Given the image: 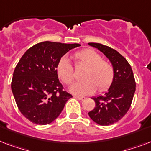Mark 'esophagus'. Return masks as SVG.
<instances>
[{
	"mask_svg": "<svg viewBox=\"0 0 151 151\" xmlns=\"http://www.w3.org/2000/svg\"><path fill=\"white\" fill-rule=\"evenodd\" d=\"M74 98H77V99H80V100H84V99H85V97L80 96H74Z\"/></svg>",
	"mask_w": 151,
	"mask_h": 151,
	"instance_id": "esophagus-1",
	"label": "esophagus"
}]
</instances>
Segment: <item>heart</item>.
<instances>
[{
  "mask_svg": "<svg viewBox=\"0 0 151 151\" xmlns=\"http://www.w3.org/2000/svg\"><path fill=\"white\" fill-rule=\"evenodd\" d=\"M73 59L78 65H84L86 69L83 73L84 80L73 84L71 92L77 95H86L97 89L102 92L107 89L114 78V70L109 62L102 59L100 55L91 48H85L73 54ZM57 75L66 85L72 84L74 80V69L69 59L63 57L56 66Z\"/></svg>",
  "mask_w": 151,
  "mask_h": 151,
  "instance_id": "b5f03b06",
  "label": "heart"
}]
</instances>
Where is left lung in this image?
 <instances>
[{"label":"left lung","instance_id":"obj_1","mask_svg":"<svg viewBox=\"0 0 151 151\" xmlns=\"http://www.w3.org/2000/svg\"><path fill=\"white\" fill-rule=\"evenodd\" d=\"M102 52L112 64L114 78L104 96L94 97L96 106L88 112L91 119L99 125H110L126 114L136 91V81L130 64L119 52L99 43H88Z\"/></svg>","mask_w":151,"mask_h":151}]
</instances>
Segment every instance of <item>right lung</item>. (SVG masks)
Wrapping results in <instances>:
<instances>
[{
	"instance_id": "right-lung-1",
	"label": "right lung",
	"mask_w": 151,
	"mask_h": 151,
	"mask_svg": "<svg viewBox=\"0 0 151 151\" xmlns=\"http://www.w3.org/2000/svg\"><path fill=\"white\" fill-rule=\"evenodd\" d=\"M79 44L44 41L32 46L16 65L12 91L20 112L37 124L52 123L72 95L63 89L56 73L59 59Z\"/></svg>"
}]
</instances>
